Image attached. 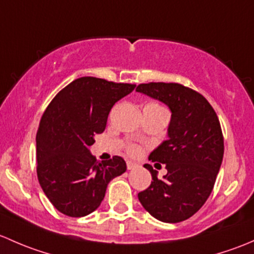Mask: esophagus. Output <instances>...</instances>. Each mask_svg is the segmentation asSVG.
I'll return each instance as SVG.
<instances>
[{
	"mask_svg": "<svg viewBox=\"0 0 254 254\" xmlns=\"http://www.w3.org/2000/svg\"><path fill=\"white\" fill-rule=\"evenodd\" d=\"M138 166V164L133 163V161H127V169L128 170H134Z\"/></svg>",
	"mask_w": 254,
	"mask_h": 254,
	"instance_id": "esophagus-1",
	"label": "esophagus"
}]
</instances>
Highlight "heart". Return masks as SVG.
<instances>
[{
	"mask_svg": "<svg viewBox=\"0 0 254 254\" xmlns=\"http://www.w3.org/2000/svg\"><path fill=\"white\" fill-rule=\"evenodd\" d=\"M146 106H156V108L164 109L163 106H160L159 104H148ZM127 151L130 154V155H138L140 153V148L137 144H129L127 146Z\"/></svg>",
	"mask_w": 254,
	"mask_h": 254,
	"instance_id": "heart-1",
	"label": "heart"
}]
</instances>
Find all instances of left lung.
Instances as JSON below:
<instances>
[{
    "mask_svg": "<svg viewBox=\"0 0 254 254\" xmlns=\"http://www.w3.org/2000/svg\"><path fill=\"white\" fill-rule=\"evenodd\" d=\"M135 90L171 110L169 138L149 155V160L165 164L167 174L158 179L145 164L151 184L138 199L158 220L180 223L197 213L213 190L224 156L220 122L202 94L179 83H146Z\"/></svg>",
    "mask_w": 254,
    "mask_h": 254,
    "instance_id": "1",
    "label": "left lung"
}]
</instances>
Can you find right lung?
<instances>
[{"label":"right lung","instance_id":"right-lung-1","mask_svg":"<svg viewBox=\"0 0 254 254\" xmlns=\"http://www.w3.org/2000/svg\"><path fill=\"white\" fill-rule=\"evenodd\" d=\"M134 84L95 77L73 80L52 99L36 133V172L44 193L64 215L80 218L103 202L106 187L126 171L121 156L99 161L90 145L105 130L115 103Z\"/></svg>","mask_w":254,"mask_h":254}]
</instances>
